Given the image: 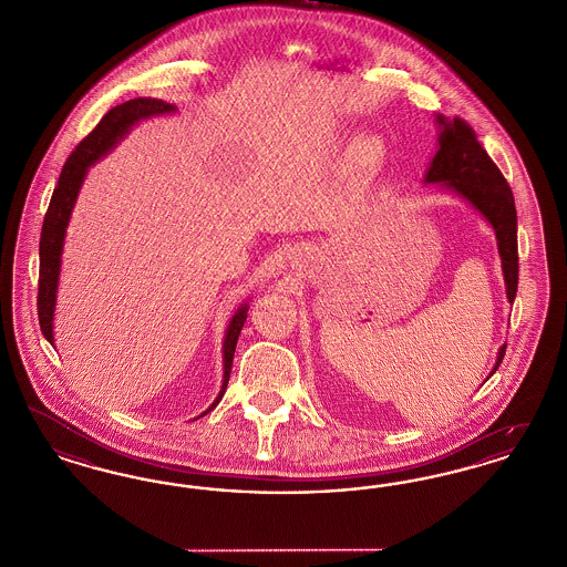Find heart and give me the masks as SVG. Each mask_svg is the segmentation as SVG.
<instances>
[{
	"instance_id": "b5f03b06",
	"label": "heart",
	"mask_w": 567,
	"mask_h": 567,
	"mask_svg": "<svg viewBox=\"0 0 567 567\" xmlns=\"http://www.w3.org/2000/svg\"><path fill=\"white\" fill-rule=\"evenodd\" d=\"M354 169L363 176H372L382 167L386 157V146L378 135H363L352 144Z\"/></svg>"
}]
</instances>
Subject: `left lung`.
<instances>
[{
    "label": "left lung",
    "instance_id": "1",
    "mask_svg": "<svg viewBox=\"0 0 567 567\" xmlns=\"http://www.w3.org/2000/svg\"><path fill=\"white\" fill-rule=\"evenodd\" d=\"M437 125L442 127L437 137L440 148L427 169L425 183H444L449 189L465 197L493 225L504 268L506 296L508 301H514L518 287V246L513 189L467 121L458 116L453 121L437 116ZM504 354L506 347H502L497 354L493 372L499 368Z\"/></svg>",
    "mask_w": 567,
    "mask_h": 567
}]
</instances>
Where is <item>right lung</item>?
Instances as JSON below:
<instances>
[{
  "label": "right lung",
  "instance_id": "obj_1",
  "mask_svg": "<svg viewBox=\"0 0 567 567\" xmlns=\"http://www.w3.org/2000/svg\"><path fill=\"white\" fill-rule=\"evenodd\" d=\"M174 106L165 104L162 100H151V97H137L130 100L121 106H114L109 110L102 121L95 125V130L82 140L81 144L72 151L68 162L61 169L59 183L53 190L49 210L44 215L42 223V236H40V278H38V319H40V329L44 338L53 344V315L54 299H56V282H59V270H61V250H63V238H65V227L70 223V215L76 202V195L81 190L84 174L89 165L104 157L110 148L130 132V127L137 123L140 118H148L155 114H165L172 112ZM248 306L244 303L243 308L234 315L231 323L227 327L225 333V344H223V359H225V377H223V386L220 393L215 400V404L208 410L216 408L220 402L229 374H231V363H234V352L238 344V336L243 331L244 321H246ZM206 414V412H204Z\"/></svg>",
  "mask_w": 567,
  "mask_h": 567
}]
</instances>
